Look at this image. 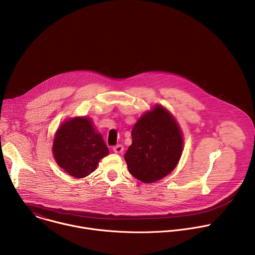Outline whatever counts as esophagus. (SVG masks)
Returning <instances> with one entry per match:
<instances>
[{"label":"esophagus","instance_id":"1","mask_svg":"<svg viewBox=\"0 0 255 255\" xmlns=\"http://www.w3.org/2000/svg\"><path fill=\"white\" fill-rule=\"evenodd\" d=\"M113 151H114L115 153H122V152L124 151V147H123V145H121V144L115 145V146L113 147Z\"/></svg>","mask_w":255,"mask_h":255}]
</instances>
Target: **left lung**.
<instances>
[{"instance_id": "obj_1", "label": "left lung", "mask_w": 255, "mask_h": 255, "mask_svg": "<svg viewBox=\"0 0 255 255\" xmlns=\"http://www.w3.org/2000/svg\"><path fill=\"white\" fill-rule=\"evenodd\" d=\"M132 144L125 153L129 172L145 184L161 179L176 166L183 137L172 116L161 106L143 115L134 125Z\"/></svg>"}]
</instances>
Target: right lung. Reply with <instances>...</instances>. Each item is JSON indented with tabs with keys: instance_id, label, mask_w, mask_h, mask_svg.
<instances>
[{
	"instance_id": "obj_1",
	"label": "right lung",
	"mask_w": 255,
	"mask_h": 255,
	"mask_svg": "<svg viewBox=\"0 0 255 255\" xmlns=\"http://www.w3.org/2000/svg\"><path fill=\"white\" fill-rule=\"evenodd\" d=\"M52 151L57 164L78 178L92 173L99 161L109 154L102 136L86 117L75 118L60 126Z\"/></svg>"
}]
</instances>
